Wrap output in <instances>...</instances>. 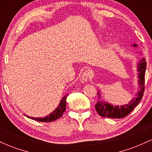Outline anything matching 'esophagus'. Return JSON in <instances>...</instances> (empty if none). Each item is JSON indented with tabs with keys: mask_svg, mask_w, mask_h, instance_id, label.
Returning <instances> with one entry per match:
<instances>
[{
	"mask_svg": "<svg viewBox=\"0 0 152 152\" xmlns=\"http://www.w3.org/2000/svg\"><path fill=\"white\" fill-rule=\"evenodd\" d=\"M91 76V74H90V71L88 70H86L84 71V72L81 75V81L82 82H86L88 81V79Z\"/></svg>",
	"mask_w": 152,
	"mask_h": 152,
	"instance_id": "1",
	"label": "esophagus"
}]
</instances>
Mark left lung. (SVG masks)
<instances>
[{
    "mask_svg": "<svg viewBox=\"0 0 152 152\" xmlns=\"http://www.w3.org/2000/svg\"><path fill=\"white\" fill-rule=\"evenodd\" d=\"M137 45L134 44L133 46L136 47ZM146 62L145 58H143L138 63V78H139V88L137 94V96L134 97L128 104L123 106H115L109 104L103 101H98L95 105L96 111L103 117H109L112 118H121L125 117L129 114L134 108L138 105L142 99L144 92V82H145V71H146ZM101 93L98 92V96L101 99Z\"/></svg>",
    "mask_w": 152,
    "mask_h": 152,
    "instance_id": "1",
    "label": "left lung"
}]
</instances>
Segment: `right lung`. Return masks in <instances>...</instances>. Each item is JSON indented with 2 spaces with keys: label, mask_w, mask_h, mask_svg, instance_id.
<instances>
[{
  "label": "right lung",
  "mask_w": 152,
  "mask_h": 152,
  "mask_svg": "<svg viewBox=\"0 0 152 152\" xmlns=\"http://www.w3.org/2000/svg\"><path fill=\"white\" fill-rule=\"evenodd\" d=\"M66 97L67 95L64 96L60 102V104L58 107L56 108L52 113L48 114V116H45L43 118H35V117H30V116H27L28 118L34 119L35 121H41V122H51L56 121L60 117H61L62 115L64 114V111H66Z\"/></svg>",
  "instance_id": "obj_1"
}]
</instances>
